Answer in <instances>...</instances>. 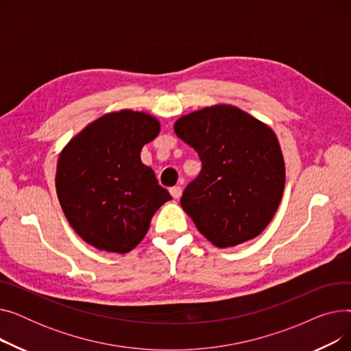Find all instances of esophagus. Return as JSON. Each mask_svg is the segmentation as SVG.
<instances>
[{"label":"esophagus","mask_w":351,"mask_h":351,"mask_svg":"<svg viewBox=\"0 0 351 351\" xmlns=\"http://www.w3.org/2000/svg\"><path fill=\"white\" fill-rule=\"evenodd\" d=\"M169 192H171V195H172L175 199H179L180 195H182V188H180V186H173V188L169 189Z\"/></svg>","instance_id":"34e87169"}]
</instances>
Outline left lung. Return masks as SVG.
<instances>
[{
  "mask_svg": "<svg viewBox=\"0 0 351 351\" xmlns=\"http://www.w3.org/2000/svg\"><path fill=\"white\" fill-rule=\"evenodd\" d=\"M175 134L197 152L200 173L180 205L217 247L241 245L270 223L285 191V160L269 126L232 105L182 117Z\"/></svg>",
  "mask_w": 351,
  "mask_h": 351,
  "instance_id": "1",
  "label": "left lung"
}]
</instances>
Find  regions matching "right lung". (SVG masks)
<instances>
[{
  "instance_id": "add662e5",
  "label": "right lung",
  "mask_w": 351,
  "mask_h": 351,
  "mask_svg": "<svg viewBox=\"0 0 351 351\" xmlns=\"http://www.w3.org/2000/svg\"><path fill=\"white\" fill-rule=\"evenodd\" d=\"M159 129L154 117L125 109L89 123L64 147L55 186L69 225L86 243L131 252L155 212L172 199L141 162L142 146Z\"/></svg>"
}]
</instances>
